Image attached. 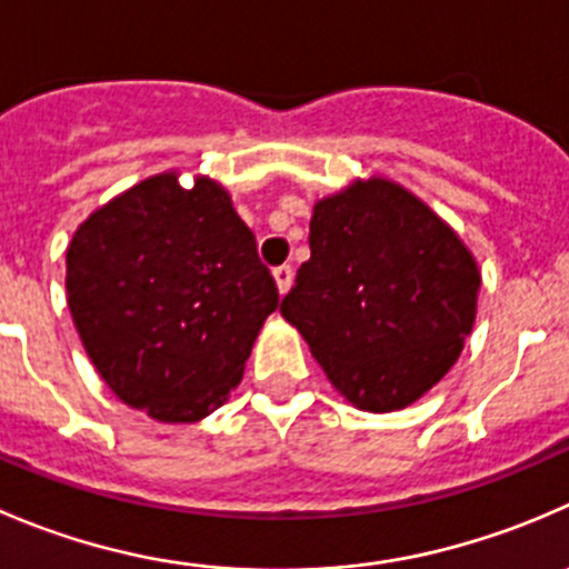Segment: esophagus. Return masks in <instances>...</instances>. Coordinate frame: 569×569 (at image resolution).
Instances as JSON below:
<instances>
[{
	"mask_svg": "<svg viewBox=\"0 0 569 569\" xmlns=\"http://www.w3.org/2000/svg\"><path fill=\"white\" fill-rule=\"evenodd\" d=\"M272 274H274V283H278V291L280 295H286V291L291 289V280H295V269H291L289 263H283V267H274Z\"/></svg>",
	"mask_w": 569,
	"mask_h": 569,
	"instance_id": "esophagus-1",
	"label": "esophagus"
}]
</instances>
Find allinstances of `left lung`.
Wrapping results in <instances>:
<instances>
[{
    "label": "left lung",
    "mask_w": 569,
    "mask_h": 569,
    "mask_svg": "<svg viewBox=\"0 0 569 569\" xmlns=\"http://www.w3.org/2000/svg\"><path fill=\"white\" fill-rule=\"evenodd\" d=\"M311 258L280 302L330 383L363 411H395L445 378L476 322L481 274L459 236L372 178L313 206Z\"/></svg>",
    "instance_id": "obj_1"
}]
</instances>
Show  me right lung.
Returning a JSON list of instances; mask_svg holds the SVG:
<instances>
[{"mask_svg":"<svg viewBox=\"0 0 569 569\" xmlns=\"http://www.w3.org/2000/svg\"><path fill=\"white\" fill-rule=\"evenodd\" d=\"M66 291L82 347L127 406L197 422L228 400L263 319L272 272L228 191L178 174L132 186L77 228Z\"/></svg>","mask_w":569,"mask_h":569,"instance_id":"right-lung-1","label":"right lung"}]
</instances>
